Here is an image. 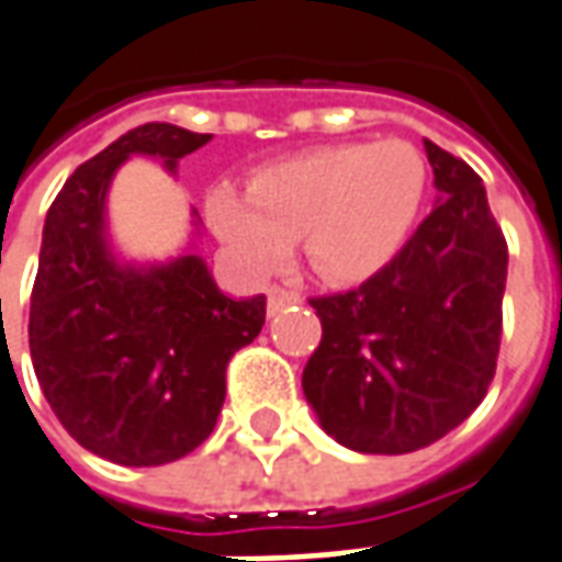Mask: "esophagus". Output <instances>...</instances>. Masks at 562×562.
I'll return each instance as SVG.
<instances>
[{"label":"esophagus","mask_w":562,"mask_h":562,"mask_svg":"<svg viewBox=\"0 0 562 562\" xmlns=\"http://www.w3.org/2000/svg\"><path fill=\"white\" fill-rule=\"evenodd\" d=\"M304 297L301 292H294V289H285V285H270L268 289V313H280L285 307H294V304H301Z\"/></svg>","instance_id":"34e87169"}]
</instances>
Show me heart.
<instances>
[{
    "mask_svg": "<svg viewBox=\"0 0 562 562\" xmlns=\"http://www.w3.org/2000/svg\"><path fill=\"white\" fill-rule=\"evenodd\" d=\"M426 194V160L404 139L310 148L206 194L215 237L246 268L273 270L301 237L322 280L359 282L386 268Z\"/></svg>",
    "mask_w": 562,
    "mask_h": 562,
    "instance_id": "heart-1",
    "label": "heart"
}]
</instances>
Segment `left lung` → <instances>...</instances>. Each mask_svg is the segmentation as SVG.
<instances>
[{"label":"left lung","instance_id":"1","mask_svg":"<svg viewBox=\"0 0 562 562\" xmlns=\"http://www.w3.org/2000/svg\"><path fill=\"white\" fill-rule=\"evenodd\" d=\"M438 203L386 268L310 297L322 340L304 395L322 429L359 453H411L484 402L496 374L508 243L481 176L426 139Z\"/></svg>","mask_w":562,"mask_h":562}]
</instances>
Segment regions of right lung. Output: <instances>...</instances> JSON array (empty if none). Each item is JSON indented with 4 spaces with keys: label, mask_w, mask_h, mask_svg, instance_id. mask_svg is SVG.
<instances>
[{
    "label": "right lung",
    "mask_w": 562,
    "mask_h": 562,
    "mask_svg": "<svg viewBox=\"0 0 562 562\" xmlns=\"http://www.w3.org/2000/svg\"><path fill=\"white\" fill-rule=\"evenodd\" d=\"M213 139L151 121L81 164L50 203L30 304L38 386L78 445L117 465L188 457L215 429L231 356L252 344L265 294L234 301L198 255L121 265L105 240V194L131 155L176 170Z\"/></svg>",
    "instance_id": "add662e5"
}]
</instances>
